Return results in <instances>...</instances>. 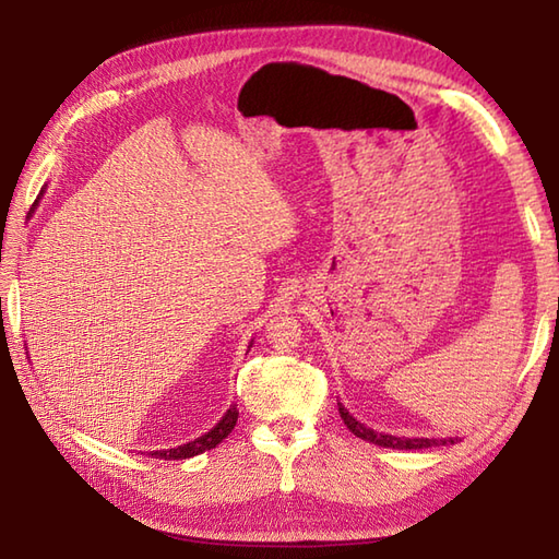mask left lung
<instances>
[{
	"instance_id": "8db88e82",
	"label": "left lung",
	"mask_w": 559,
	"mask_h": 559,
	"mask_svg": "<svg viewBox=\"0 0 559 559\" xmlns=\"http://www.w3.org/2000/svg\"><path fill=\"white\" fill-rule=\"evenodd\" d=\"M338 413L343 423H346L348 430L355 435L365 439V442H372V444H379V447H389V449H427V447H439V444H447L451 442L454 444V439H425V437H394V435H382V432H374L370 430V427H365L362 423H358L353 418V415L341 406L338 403Z\"/></svg>"
}]
</instances>
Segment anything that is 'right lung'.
<instances>
[{
  "label": "right lung",
  "mask_w": 559,
  "mask_h": 559,
  "mask_svg": "<svg viewBox=\"0 0 559 559\" xmlns=\"http://www.w3.org/2000/svg\"><path fill=\"white\" fill-rule=\"evenodd\" d=\"M237 415H240V411H237V406H230L228 413L223 415V418L218 420V425L213 427L211 432L197 437L194 442H187L182 447H175V449H160V451H151L153 459H165V461H177V459H189V456H197V454H204V451L213 449L216 444H221L225 437H228L233 432V427L237 423Z\"/></svg>",
  "instance_id": "obj_1"
}]
</instances>
